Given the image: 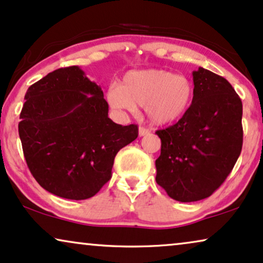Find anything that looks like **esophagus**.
Masks as SVG:
<instances>
[{
    "instance_id": "1",
    "label": "esophagus",
    "mask_w": 263,
    "mask_h": 263,
    "mask_svg": "<svg viewBox=\"0 0 263 263\" xmlns=\"http://www.w3.org/2000/svg\"><path fill=\"white\" fill-rule=\"evenodd\" d=\"M149 134V129L146 128V127H140L139 128V135L140 136H145V135H148Z\"/></svg>"
}]
</instances>
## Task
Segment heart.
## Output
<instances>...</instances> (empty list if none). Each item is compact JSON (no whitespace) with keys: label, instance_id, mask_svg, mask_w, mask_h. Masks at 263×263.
<instances>
[{"label":"heart","instance_id":"obj_1","mask_svg":"<svg viewBox=\"0 0 263 263\" xmlns=\"http://www.w3.org/2000/svg\"><path fill=\"white\" fill-rule=\"evenodd\" d=\"M110 106L118 111H134L145 107L152 123L172 124L189 114L194 101L193 82L172 71L149 69L130 71L119 86H112L106 93Z\"/></svg>","mask_w":263,"mask_h":263}]
</instances>
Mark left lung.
Masks as SVG:
<instances>
[{
  "instance_id": "left-lung-1",
  "label": "left lung",
  "mask_w": 263,
  "mask_h": 263,
  "mask_svg": "<svg viewBox=\"0 0 263 263\" xmlns=\"http://www.w3.org/2000/svg\"><path fill=\"white\" fill-rule=\"evenodd\" d=\"M194 101L185 117L165 129L156 181L170 198H208L222 185L243 146L239 95L226 78L199 67L193 72Z\"/></svg>"
}]
</instances>
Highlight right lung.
Wrapping results in <instances>:
<instances>
[{
    "label": "right lung",
    "instance_id": "add662e5",
    "mask_svg": "<svg viewBox=\"0 0 263 263\" xmlns=\"http://www.w3.org/2000/svg\"><path fill=\"white\" fill-rule=\"evenodd\" d=\"M19 136L26 164L48 192L88 199L111 179L115 157L138 138V125L108 118L97 83L78 66L61 67L29 87Z\"/></svg>",
    "mask_w": 263,
    "mask_h": 263
}]
</instances>
